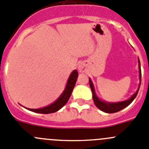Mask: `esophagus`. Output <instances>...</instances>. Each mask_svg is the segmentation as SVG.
<instances>
[{
	"mask_svg": "<svg viewBox=\"0 0 149 149\" xmlns=\"http://www.w3.org/2000/svg\"><path fill=\"white\" fill-rule=\"evenodd\" d=\"M78 70L79 72L83 73V72H84V67L82 65H79V66L78 67Z\"/></svg>",
	"mask_w": 149,
	"mask_h": 149,
	"instance_id": "obj_1",
	"label": "esophagus"
}]
</instances>
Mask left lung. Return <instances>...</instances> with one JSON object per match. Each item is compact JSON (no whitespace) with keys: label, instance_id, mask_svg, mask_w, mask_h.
I'll use <instances>...</instances> for the list:
<instances>
[{"label":"left lung","instance_id":"8db88e82","mask_svg":"<svg viewBox=\"0 0 149 149\" xmlns=\"http://www.w3.org/2000/svg\"><path fill=\"white\" fill-rule=\"evenodd\" d=\"M138 62H139V77H140V81L141 82V69H140V62L138 58ZM89 82H90V87L91 88L92 93H93V98L94 103H95V106L100 109V110L103 111V112H106V113H115V112H119L121 109H124L126 107H128L129 104H131L133 101H134V98L137 96V93H138L139 89L140 87V83L139 84V87L137 89V90L136 91V93L134 94H133L131 96V98L129 99L126 100V101H120V102H116V103H109V102H106V101H101L99 98H98V96L96 95L95 93V90H94V86L93 82H92L91 79H89Z\"/></svg>","mask_w":149,"mask_h":149}]
</instances>
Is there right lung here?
I'll use <instances>...</instances> for the list:
<instances>
[{
	"label": "right lung",
	"mask_w": 149,
	"mask_h": 149,
	"mask_svg": "<svg viewBox=\"0 0 149 149\" xmlns=\"http://www.w3.org/2000/svg\"><path fill=\"white\" fill-rule=\"evenodd\" d=\"M78 75H79V73H78L76 70H74L70 73V76L68 78L65 90L63 91L62 95L57 98V100L54 101L53 104H50L47 107H45L40 108V109H27V108L26 109L31 111V112L42 114H50L59 110L62 107L65 106L66 103L68 101V100H69V98H70L73 88L75 87V84H76Z\"/></svg>",
	"instance_id": "1"
}]
</instances>
